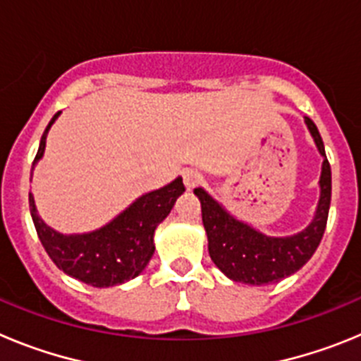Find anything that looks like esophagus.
Returning <instances> with one entry per match:
<instances>
[{"instance_id": "esophagus-1", "label": "esophagus", "mask_w": 361, "mask_h": 361, "mask_svg": "<svg viewBox=\"0 0 361 361\" xmlns=\"http://www.w3.org/2000/svg\"><path fill=\"white\" fill-rule=\"evenodd\" d=\"M183 178H184V184H186L188 190H193V188H197L204 180L202 173L197 170H184Z\"/></svg>"}]
</instances>
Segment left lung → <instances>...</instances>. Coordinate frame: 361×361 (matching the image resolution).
I'll return each mask as SVG.
<instances>
[{
  "label": "left lung",
  "mask_w": 361,
  "mask_h": 361,
  "mask_svg": "<svg viewBox=\"0 0 361 361\" xmlns=\"http://www.w3.org/2000/svg\"><path fill=\"white\" fill-rule=\"evenodd\" d=\"M305 123L325 157L324 141L317 124L309 117H305ZM320 188V202L311 226L288 238L266 237L247 224H242L220 208L202 188H197L195 195L202 206V224L208 233L209 257L215 266L235 282L251 286L275 283L296 273L317 251L327 226L331 206V164L327 157L322 166Z\"/></svg>",
  "instance_id": "1"
}]
</instances>
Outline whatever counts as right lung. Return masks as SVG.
<instances>
[{"instance_id": "right-lung-1", "label": "right lung", "mask_w": 361, "mask_h": 361, "mask_svg": "<svg viewBox=\"0 0 361 361\" xmlns=\"http://www.w3.org/2000/svg\"><path fill=\"white\" fill-rule=\"evenodd\" d=\"M59 111L52 117L43 137L39 149L36 153L34 164L41 159L44 149L47 132L57 119ZM186 190L183 178H175L173 183L157 191L146 193L141 199L121 213L110 224L99 231L88 235H61L54 231L37 216L32 193L28 195L30 215L36 226L37 237L44 251L52 258L61 271L73 279L94 286V288H110L117 283L128 282L141 275L153 257V233L168 213L173 208L178 195Z\"/></svg>"}]
</instances>
